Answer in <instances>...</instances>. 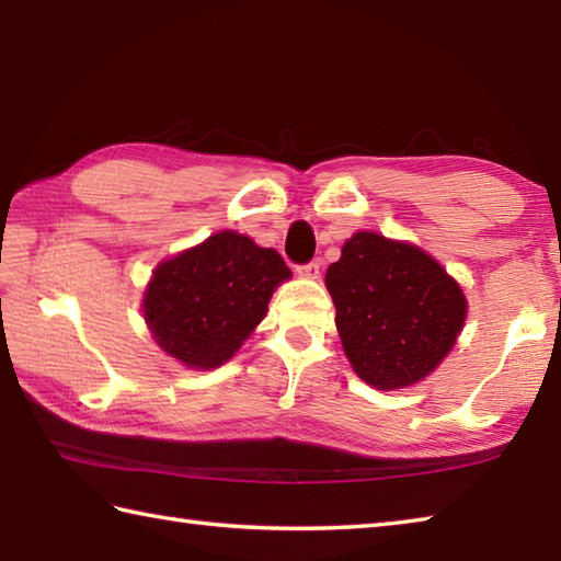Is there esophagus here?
<instances>
[{"label": "esophagus", "mask_w": 561, "mask_h": 561, "mask_svg": "<svg viewBox=\"0 0 561 561\" xmlns=\"http://www.w3.org/2000/svg\"><path fill=\"white\" fill-rule=\"evenodd\" d=\"M299 277H304V279H318L320 277V262H308V265H301L299 270Z\"/></svg>", "instance_id": "1"}]
</instances>
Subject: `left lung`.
Returning <instances> with one entry per match:
<instances>
[{"label": "left lung", "mask_w": 561, "mask_h": 561, "mask_svg": "<svg viewBox=\"0 0 561 561\" xmlns=\"http://www.w3.org/2000/svg\"><path fill=\"white\" fill-rule=\"evenodd\" d=\"M335 325L368 386L420 383L446 359L468 318L460 284L420 245L356 231L325 272Z\"/></svg>", "instance_id": "obj_1"}]
</instances>
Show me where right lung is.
I'll return each instance as SVG.
<instances>
[{
  "mask_svg": "<svg viewBox=\"0 0 561 561\" xmlns=\"http://www.w3.org/2000/svg\"><path fill=\"white\" fill-rule=\"evenodd\" d=\"M291 277L282 255L253 238L219 231L163 260L151 272L141 316L159 347L195 371H209L241 350L274 289Z\"/></svg>",
  "mask_w": 561,
  "mask_h": 561,
  "instance_id": "add662e5",
  "label": "right lung"
}]
</instances>
